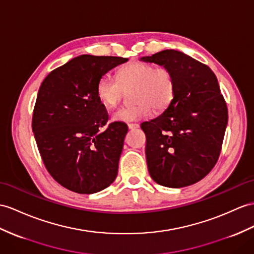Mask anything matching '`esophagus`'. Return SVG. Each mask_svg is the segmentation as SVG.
Returning <instances> with one entry per match:
<instances>
[{"label":"esophagus","instance_id":"obj_1","mask_svg":"<svg viewBox=\"0 0 254 254\" xmlns=\"http://www.w3.org/2000/svg\"><path fill=\"white\" fill-rule=\"evenodd\" d=\"M129 129H137L139 128V124H128Z\"/></svg>","mask_w":254,"mask_h":254}]
</instances>
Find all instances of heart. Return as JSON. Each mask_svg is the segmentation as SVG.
<instances>
[{"mask_svg":"<svg viewBox=\"0 0 254 254\" xmlns=\"http://www.w3.org/2000/svg\"><path fill=\"white\" fill-rule=\"evenodd\" d=\"M130 90L135 103L117 110L112 116L114 122L131 123L146 119L152 109L163 112L175 98V76L167 67L134 63L117 71L116 79L104 75L97 84V97L108 109L119 106L125 92Z\"/></svg>","mask_w":254,"mask_h":254,"instance_id":"1","label":"heart"}]
</instances>
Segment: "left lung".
<instances>
[{"instance_id": "8db88e82", "label": "left lung", "mask_w": 254, "mask_h": 254, "mask_svg": "<svg viewBox=\"0 0 254 254\" xmlns=\"http://www.w3.org/2000/svg\"><path fill=\"white\" fill-rule=\"evenodd\" d=\"M140 60L167 67L176 80L170 106L141 124L148 172L163 187H189L211 171L221 152L228 115L218 79L208 65L175 49Z\"/></svg>"}]
</instances>
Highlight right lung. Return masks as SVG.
I'll return each instance as SVG.
<instances>
[{
	"instance_id": "1",
	"label": "right lung",
	"mask_w": 254,
	"mask_h": 254,
	"mask_svg": "<svg viewBox=\"0 0 254 254\" xmlns=\"http://www.w3.org/2000/svg\"><path fill=\"white\" fill-rule=\"evenodd\" d=\"M127 58L80 55L52 71L36 98L32 130L51 176L78 194H94L112 184L128 127L114 122L97 97L104 74Z\"/></svg>"
}]
</instances>
